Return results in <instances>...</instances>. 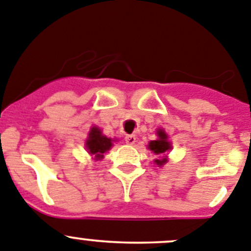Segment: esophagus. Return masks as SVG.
<instances>
[{"mask_svg":"<svg viewBox=\"0 0 251 251\" xmlns=\"http://www.w3.org/2000/svg\"><path fill=\"white\" fill-rule=\"evenodd\" d=\"M125 141L126 144L133 145L135 142H136V136H135V135H127V136L125 137Z\"/></svg>","mask_w":251,"mask_h":251,"instance_id":"esophagus-1","label":"esophagus"}]
</instances>
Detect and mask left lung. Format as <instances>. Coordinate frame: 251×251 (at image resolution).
Returning <instances> with one entry per match:
<instances>
[{
  "instance_id": "1",
  "label": "left lung",
  "mask_w": 251,
  "mask_h": 251,
  "mask_svg": "<svg viewBox=\"0 0 251 251\" xmlns=\"http://www.w3.org/2000/svg\"><path fill=\"white\" fill-rule=\"evenodd\" d=\"M157 136L158 139L153 140V141H150L149 146L147 147H149L156 156H158L157 160H154V163L157 166H163L167 162V156H166V153L172 149V145L168 141L167 133H166L162 128L157 130Z\"/></svg>"
}]
</instances>
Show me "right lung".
<instances>
[{"label":"right lung","instance_id":"add662e5","mask_svg":"<svg viewBox=\"0 0 251 251\" xmlns=\"http://www.w3.org/2000/svg\"><path fill=\"white\" fill-rule=\"evenodd\" d=\"M114 141L115 140L104 136L99 127L93 126L89 131L88 139L85 141V147L88 150V153L93 156L94 160L99 161L104 158V154L111 149Z\"/></svg>","mask_w":251,"mask_h":251}]
</instances>
